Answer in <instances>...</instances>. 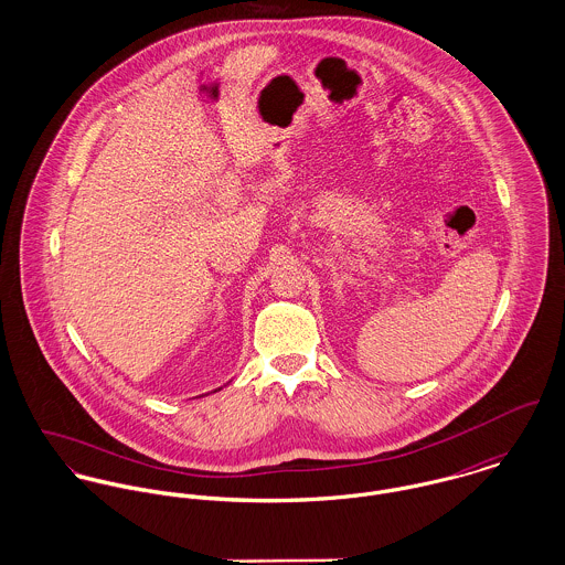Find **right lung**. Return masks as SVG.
Masks as SVG:
<instances>
[{
	"label": "right lung",
	"instance_id": "1",
	"mask_svg": "<svg viewBox=\"0 0 565 565\" xmlns=\"http://www.w3.org/2000/svg\"><path fill=\"white\" fill-rule=\"evenodd\" d=\"M220 390H222V387H220ZM215 392H217V390H215Z\"/></svg>",
	"mask_w": 565,
	"mask_h": 565
}]
</instances>
